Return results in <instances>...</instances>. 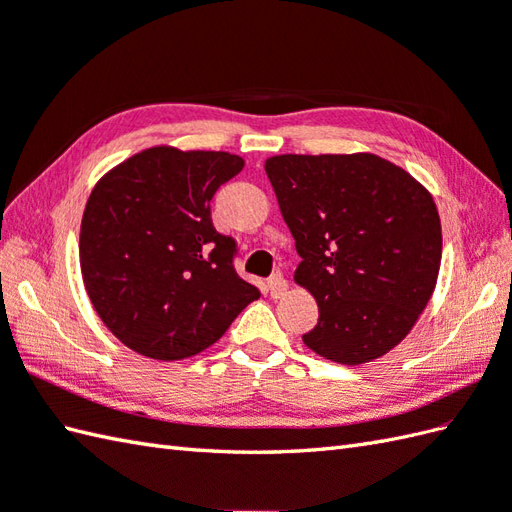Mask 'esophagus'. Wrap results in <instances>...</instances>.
Segmentation results:
<instances>
[{
    "label": "esophagus",
    "instance_id": "1",
    "mask_svg": "<svg viewBox=\"0 0 512 512\" xmlns=\"http://www.w3.org/2000/svg\"><path fill=\"white\" fill-rule=\"evenodd\" d=\"M285 290H288V281L283 279L281 272H277V275H272L268 279V292L272 299H281V296L285 294Z\"/></svg>",
    "mask_w": 512,
    "mask_h": 512
}]
</instances>
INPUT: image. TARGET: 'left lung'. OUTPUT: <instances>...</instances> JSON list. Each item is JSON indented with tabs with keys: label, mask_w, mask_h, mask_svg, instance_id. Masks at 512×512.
I'll list each match as a JSON object with an SVG mask.
<instances>
[{
	"label": "left lung",
	"mask_w": 512,
	"mask_h": 512,
	"mask_svg": "<svg viewBox=\"0 0 512 512\" xmlns=\"http://www.w3.org/2000/svg\"><path fill=\"white\" fill-rule=\"evenodd\" d=\"M318 303L303 342L338 364H364L410 334L436 288L441 218L427 189L377 154H281L266 161Z\"/></svg>",
	"instance_id": "obj_1"
}]
</instances>
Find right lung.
<instances>
[{"mask_svg":"<svg viewBox=\"0 0 512 512\" xmlns=\"http://www.w3.org/2000/svg\"><path fill=\"white\" fill-rule=\"evenodd\" d=\"M242 168L237 154L159 146L93 187L80 270L95 312L128 349L189 358L259 299L257 285L235 270L237 242L211 220L213 194Z\"/></svg>","mask_w":512,"mask_h":512,"instance_id":"1","label":"right lung"}]
</instances>
